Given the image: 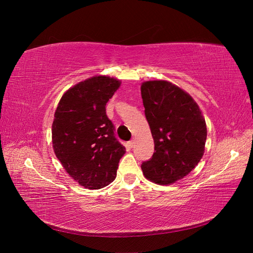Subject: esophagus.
Segmentation results:
<instances>
[{
    "label": "esophagus",
    "instance_id": "esophagus-1",
    "mask_svg": "<svg viewBox=\"0 0 253 253\" xmlns=\"http://www.w3.org/2000/svg\"><path fill=\"white\" fill-rule=\"evenodd\" d=\"M128 145H129V148H133L134 145H135V140H131V141H128Z\"/></svg>",
    "mask_w": 253,
    "mask_h": 253
}]
</instances>
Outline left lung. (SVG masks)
<instances>
[{
    "label": "left lung",
    "mask_w": 253,
    "mask_h": 253,
    "mask_svg": "<svg viewBox=\"0 0 253 253\" xmlns=\"http://www.w3.org/2000/svg\"><path fill=\"white\" fill-rule=\"evenodd\" d=\"M141 97L154 139L153 156L141 169L153 182L169 185L200 163L207 139L206 121L193 98L171 82H143Z\"/></svg>",
    "instance_id": "left-lung-1"
}]
</instances>
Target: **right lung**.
Wrapping results in <instances>:
<instances>
[{
	"label": "right lung",
	"instance_id": "right-lung-1",
	"mask_svg": "<svg viewBox=\"0 0 253 253\" xmlns=\"http://www.w3.org/2000/svg\"><path fill=\"white\" fill-rule=\"evenodd\" d=\"M120 83L106 76L84 80L66 91L55 112L53 151L65 171L84 188L110 185L126 153L105 112Z\"/></svg>",
	"mask_w": 253,
	"mask_h": 253
}]
</instances>
